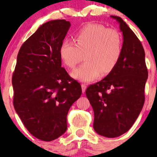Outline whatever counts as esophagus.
<instances>
[{
    "instance_id": "1",
    "label": "esophagus",
    "mask_w": 157,
    "mask_h": 157,
    "mask_svg": "<svg viewBox=\"0 0 157 157\" xmlns=\"http://www.w3.org/2000/svg\"><path fill=\"white\" fill-rule=\"evenodd\" d=\"M81 87H82V93H84L85 91H86V88H87V86H86V84L82 83V85H81Z\"/></svg>"
}]
</instances>
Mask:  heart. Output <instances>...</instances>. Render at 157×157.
<instances>
[{
  "instance_id": "obj_1",
  "label": "heart",
  "mask_w": 157,
  "mask_h": 157,
  "mask_svg": "<svg viewBox=\"0 0 157 157\" xmlns=\"http://www.w3.org/2000/svg\"><path fill=\"white\" fill-rule=\"evenodd\" d=\"M76 43L68 39L61 42L59 54L63 62L74 68L82 59L86 62L75 68L71 76L76 80L90 82L115 68L122 53L120 34L98 23H89L81 27L75 34Z\"/></svg>"
}]
</instances>
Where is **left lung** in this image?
<instances>
[{
  "label": "left lung",
  "mask_w": 157,
  "mask_h": 157,
  "mask_svg": "<svg viewBox=\"0 0 157 157\" xmlns=\"http://www.w3.org/2000/svg\"><path fill=\"white\" fill-rule=\"evenodd\" d=\"M111 17L117 21L122 32L121 57L105 78L87 88L86 94L94 113V131L114 138L127 132L141 112L148 73L140 40L121 17Z\"/></svg>",
  "instance_id": "left-lung-1"
}]
</instances>
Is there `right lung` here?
<instances>
[{
	"label": "right lung",
	"instance_id": "right-lung-1",
	"mask_svg": "<svg viewBox=\"0 0 157 157\" xmlns=\"http://www.w3.org/2000/svg\"><path fill=\"white\" fill-rule=\"evenodd\" d=\"M71 24L45 23L22 45L12 75L15 109L36 138L52 141L66 132L70 107L81 96L80 84L61 66L59 48Z\"/></svg>",
	"mask_w": 157,
	"mask_h": 157
}]
</instances>
